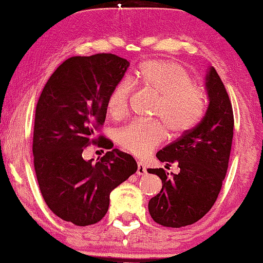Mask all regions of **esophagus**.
I'll return each instance as SVG.
<instances>
[{
    "instance_id": "34e87169",
    "label": "esophagus",
    "mask_w": 263,
    "mask_h": 263,
    "mask_svg": "<svg viewBox=\"0 0 263 263\" xmlns=\"http://www.w3.org/2000/svg\"><path fill=\"white\" fill-rule=\"evenodd\" d=\"M146 173H147L146 165H144L142 162H138L137 163V176H143V174H146Z\"/></svg>"
}]
</instances>
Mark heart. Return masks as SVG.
Wrapping results in <instances>:
<instances>
[{
	"label": "heart",
	"instance_id": "obj_1",
	"mask_svg": "<svg viewBox=\"0 0 263 263\" xmlns=\"http://www.w3.org/2000/svg\"><path fill=\"white\" fill-rule=\"evenodd\" d=\"M136 85L148 89L159 96L155 116L162 119L173 135H182L194 128L206 110L205 96L193 86L185 68L172 60L151 59L138 66L131 77ZM132 85L121 80L107 96V111L115 119L128 112ZM167 137L164 125L158 121H135L119 134L120 144L137 157L148 156Z\"/></svg>",
	"mask_w": 263,
	"mask_h": 263
}]
</instances>
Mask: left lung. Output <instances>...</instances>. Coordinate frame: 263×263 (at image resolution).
I'll return each mask as SVG.
<instances>
[{
    "label": "left lung",
    "mask_w": 263,
    "mask_h": 263,
    "mask_svg": "<svg viewBox=\"0 0 263 263\" xmlns=\"http://www.w3.org/2000/svg\"><path fill=\"white\" fill-rule=\"evenodd\" d=\"M209 105L203 120L173 143L157 152V158L178 163L180 172L170 177L163 168L148 170L161 178L162 189L148 203L157 224L182 228L200 220L218 199L228 172L234 136L231 101L215 69L205 75ZM165 165V167H167Z\"/></svg>",
    "instance_id": "8db88e82"
}]
</instances>
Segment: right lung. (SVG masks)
I'll return each instance as SVG.
<instances>
[{
	"label": "right lung",
	"instance_id": "obj_1",
	"mask_svg": "<svg viewBox=\"0 0 263 263\" xmlns=\"http://www.w3.org/2000/svg\"><path fill=\"white\" fill-rule=\"evenodd\" d=\"M129 66L115 54L71 57L45 84L35 107L33 157L35 176L48 208L65 221L87 226L104 218L110 193L137 171L128 153L114 148L99 162L85 161L82 151L95 143L114 144L99 136L107 96Z\"/></svg>",
	"mask_w": 263,
	"mask_h": 263
}]
</instances>
